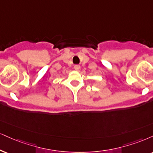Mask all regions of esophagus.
Returning <instances> with one entry per match:
<instances>
[{"label":"esophagus","instance_id":"esophagus-1","mask_svg":"<svg viewBox=\"0 0 153 153\" xmlns=\"http://www.w3.org/2000/svg\"><path fill=\"white\" fill-rule=\"evenodd\" d=\"M80 65H75V66H74V68H75V71H79V69H80Z\"/></svg>","mask_w":153,"mask_h":153}]
</instances>
